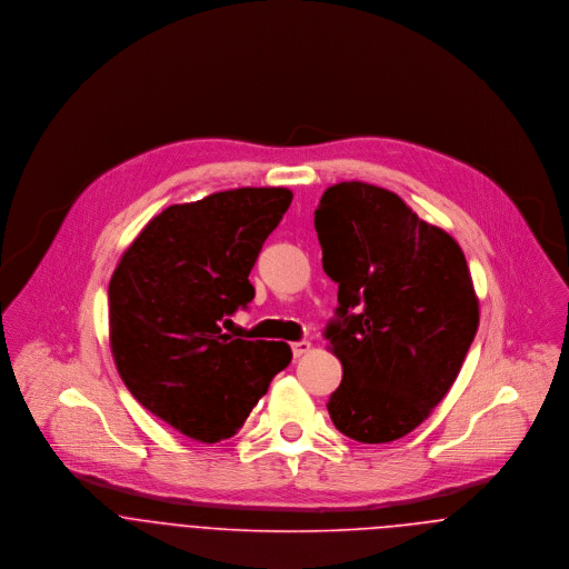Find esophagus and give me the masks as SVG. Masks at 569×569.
I'll return each mask as SVG.
<instances>
[{
    "instance_id": "34e87169",
    "label": "esophagus",
    "mask_w": 569,
    "mask_h": 569,
    "mask_svg": "<svg viewBox=\"0 0 569 569\" xmlns=\"http://www.w3.org/2000/svg\"><path fill=\"white\" fill-rule=\"evenodd\" d=\"M291 350H293V357H302V355H307V352L311 350V341H307V339L293 341V343H291Z\"/></svg>"
}]
</instances>
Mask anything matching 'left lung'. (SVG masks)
Segmentation results:
<instances>
[{"instance_id": "left-lung-1", "label": "left lung", "mask_w": 569, "mask_h": 569, "mask_svg": "<svg viewBox=\"0 0 569 569\" xmlns=\"http://www.w3.org/2000/svg\"><path fill=\"white\" fill-rule=\"evenodd\" d=\"M316 230L339 284L325 330L343 366L330 420L357 442H392L445 399L478 332L467 258L399 194L363 181L326 190Z\"/></svg>"}]
</instances>
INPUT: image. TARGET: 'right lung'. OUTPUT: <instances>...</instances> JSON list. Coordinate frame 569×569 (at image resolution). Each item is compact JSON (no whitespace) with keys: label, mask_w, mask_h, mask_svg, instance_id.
I'll return each mask as SVG.
<instances>
[{"label":"right lung","mask_w":569,"mask_h":569,"mask_svg":"<svg viewBox=\"0 0 569 569\" xmlns=\"http://www.w3.org/2000/svg\"><path fill=\"white\" fill-rule=\"evenodd\" d=\"M293 194L237 188L170 206L109 282V341L129 392L188 438L234 436L291 361L284 341L223 332L253 300L249 271Z\"/></svg>","instance_id":"right-lung-1"}]
</instances>
